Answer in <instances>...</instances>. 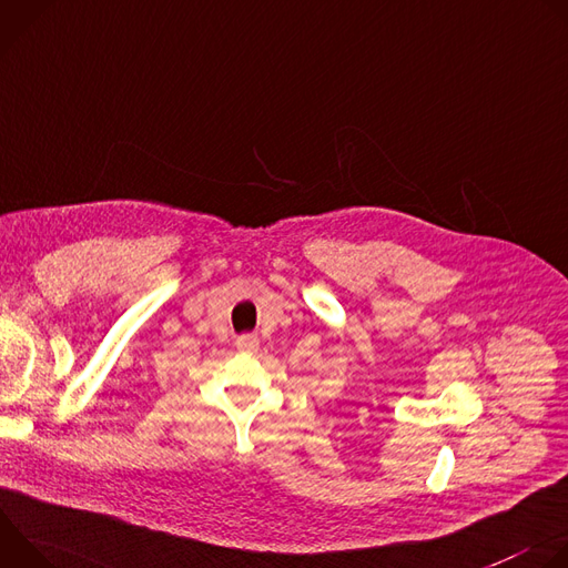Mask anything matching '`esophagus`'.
<instances>
[{
	"mask_svg": "<svg viewBox=\"0 0 568 568\" xmlns=\"http://www.w3.org/2000/svg\"><path fill=\"white\" fill-rule=\"evenodd\" d=\"M235 346H237V351H242V353H256L258 346H261V342H258L256 335H242V337H237Z\"/></svg>",
	"mask_w": 568,
	"mask_h": 568,
	"instance_id": "esophagus-1",
	"label": "esophagus"
}]
</instances>
